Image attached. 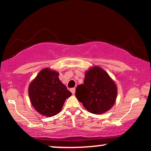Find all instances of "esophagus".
Masks as SVG:
<instances>
[{
  "instance_id": "obj_1",
  "label": "esophagus",
  "mask_w": 151,
  "mask_h": 151,
  "mask_svg": "<svg viewBox=\"0 0 151 151\" xmlns=\"http://www.w3.org/2000/svg\"><path fill=\"white\" fill-rule=\"evenodd\" d=\"M75 88H72V89H70V91L72 93V94H74V93H75Z\"/></svg>"
}]
</instances>
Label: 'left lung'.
Listing matches in <instances>:
<instances>
[{
    "mask_svg": "<svg viewBox=\"0 0 151 151\" xmlns=\"http://www.w3.org/2000/svg\"><path fill=\"white\" fill-rule=\"evenodd\" d=\"M75 95L86 110L92 114H101L113 106L117 88L103 69L94 67L86 72L84 84L77 86Z\"/></svg>",
    "mask_w": 151,
    "mask_h": 151,
    "instance_id": "obj_1",
    "label": "left lung"
}]
</instances>
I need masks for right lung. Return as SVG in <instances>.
Instances as JSON below:
<instances>
[{
	"label": "right lung",
	"instance_id": "obj_1",
	"mask_svg": "<svg viewBox=\"0 0 151 151\" xmlns=\"http://www.w3.org/2000/svg\"><path fill=\"white\" fill-rule=\"evenodd\" d=\"M31 104L37 112L53 116L61 111L72 93L59 79V73L46 68L39 72L28 89Z\"/></svg>",
	"mask_w": 151,
	"mask_h": 151
}]
</instances>
